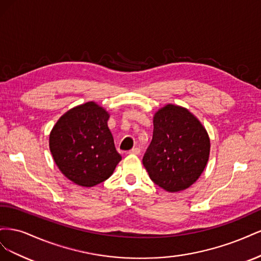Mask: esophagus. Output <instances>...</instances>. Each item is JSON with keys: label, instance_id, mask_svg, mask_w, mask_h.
<instances>
[{"label": "esophagus", "instance_id": "34e87169", "mask_svg": "<svg viewBox=\"0 0 261 261\" xmlns=\"http://www.w3.org/2000/svg\"><path fill=\"white\" fill-rule=\"evenodd\" d=\"M128 153L129 154H139L140 153V149L139 148H133V149H130L129 151H128Z\"/></svg>", "mask_w": 261, "mask_h": 261}]
</instances>
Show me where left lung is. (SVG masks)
Wrapping results in <instances>:
<instances>
[{
	"mask_svg": "<svg viewBox=\"0 0 261 261\" xmlns=\"http://www.w3.org/2000/svg\"><path fill=\"white\" fill-rule=\"evenodd\" d=\"M210 139L186 110L168 105L153 117V135L143 164L154 184L174 193L193 185L209 159Z\"/></svg>",
	"mask_w": 261,
	"mask_h": 261,
	"instance_id": "8db88e82",
	"label": "left lung"
}]
</instances>
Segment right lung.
Returning <instances> with one entry per match:
<instances>
[{"mask_svg": "<svg viewBox=\"0 0 261 261\" xmlns=\"http://www.w3.org/2000/svg\"><path fill=\"white\" fill-rule=\"evenodd\" d=\"M109 114L87 102L61 116L50 134V150L60 171L75 184L91 187L112 175L122 160L108 127Z\"/></svg>", "mask_w": 261, "mask_h": 261, "instance_id": "obj_1", "label": "right lung"}]
</instances>
